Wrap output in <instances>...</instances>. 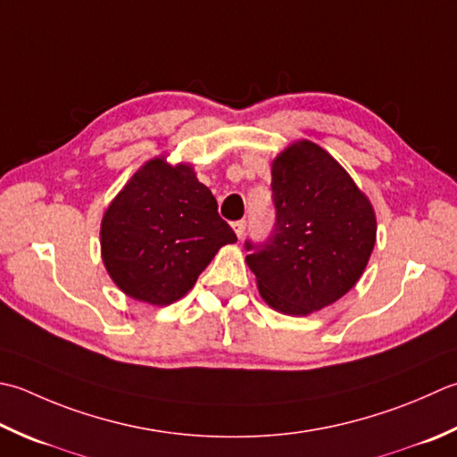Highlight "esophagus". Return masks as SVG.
<instances>
[{"mask_svg":"<svg viewBox=\"0 0 457 457\" xmlns=\"http://www.w3.org/2000/svg\"><path fill=\"white\" fill-rule=\"evenodd\" d=\"M231 226H234V231H236V236H237L239 239L244 237V234H245V228H247V221H245V220H237V221L231 223Z\"/></svg>","mask_w":457,"mask_h":457,"instance_id":"esophagus-1","label":"esophagus"}]
</instances>
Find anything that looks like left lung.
Here are the masks:
<instances>
[{
	"label": "left lung",
	"mask_w": 457,
	"mask_h": 457,
	"mask_svg": "<svg viewBox=\"0 0 457 457\" xmlns=\"http://www.w3.org/2000/svg\"><path fill=\"white\" fill-rule=\"evenodd\" d=\"M275 223L245 262L262 297L287 315L319 311L354 287L377 241L366 195L327 152L301 140L271 168Z\"/></svg>",
	"instance_id": "left-lung-1"
}]
</instances>
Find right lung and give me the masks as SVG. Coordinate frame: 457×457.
Segmentation results:
<instances>
[{
    "mask_svg": "<svg viewBox=\"0 0 457 457\" xmlns=\"http://www.w3.org/2000/svg\"><path fill=\"white\" fill-rule=\"evenodd\" d=\"M237 241L218 202L190 166L164 158L142 166L106 210L101 247L119 287L150 305H170L194 287L226 244Z\"/></svg>",
    "mask_w": 457,
    "mask_h": 457,
    "instance_id": "obj_1",
    "label": "right lung"
}]
</instances>
